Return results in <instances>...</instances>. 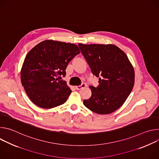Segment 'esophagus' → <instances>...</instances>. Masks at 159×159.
I'll use <instances>...</instances> for the list:
<instances>
[{"label":"esophagus","mask_w":159,"mask_h":159,"mask_svg":"<svg viewBox=\"0 0 159 159\" xmlns=\"http://www.w3.org/2000/svg\"><path fill=\"white\" fill-rule=\"evenodd\" d=\"M85 86H86V85H85V84H82L80 85H77V86H75V89H76L77 90H80L81 89H83V88L85 87Z\"/></svg>","instance_id":"obj_1"}]
</instances>
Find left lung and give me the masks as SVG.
Listing matches in <instances>:
<instances>
[{
    "mask_svg": "<svg viewBox=\"0 0 159 159\" xmlns=\"http://www.w3.org/2000/svg\"><path fill=\"white\" fill-rule=\"evenodd\" d=\"M93 75L99 77L97 87L89 86L92 95L84 106L99 115H108L125 102L134 84L133 66L116 45L79 44Z\"/></svg>",
    "mask_w": 159,
    "mask_h": 159,
    "instance_id": "8db88e82",
    "label": "left lung"
}]
</instances>
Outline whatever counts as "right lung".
Returning a JSON list of instances; mask_svg holds the SVG:
<instances>
[{
  "label": "right lung",
  "instance_id": "add662e5",
  "mask_svg": "<svg viewBox=\"0 0 159 159\" xmlns=\"http://www.w3.org/2000/svg\"><path fill=\"white\" fill-rule=\"evenodd\" d=\"M80 53L75 44L52 39L41 41L28 52L21 68L20 80L35 105L50 109L66 101L72 90L59 78L65 76L68 64Z\"/></svg>",
  "mask_w": 159,
  "mask_h": 159
}]
</instances>
